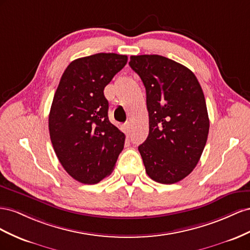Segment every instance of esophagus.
Returning <instances> with one entry per match:
<instances>
[{"mask_svg": "<svg viewBox=\"0 0 250 250\" xmlns=\"http://www.w3.org/2000/svg\"><path fill=\"white\" fill-rule=\"evenodd\" d=\"M131 126H132L131 123H126V124H125V131H126V133H130Z\"/></svg>", "mask_w": 250, "mask_h": 250, "instance_id": "1", "label": "esophagus"}]
</instances>
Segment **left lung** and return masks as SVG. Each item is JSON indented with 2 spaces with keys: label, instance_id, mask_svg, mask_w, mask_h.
I'll use <instances>...</instances> for the list:
<instances>
[{
  "label": "left lung",
  "instance_id": "8db88e82",
  "mask_svg": "<svg viewBox=\"0 0 250 250\" xmlns=\"http://www.w3.org/2000/svg\"><path fill=\"white\" fill-rule=\"evenodd\" d=\"M129 65L146 92L149 131L138 146L146 172L156 182L176 183L196 167L208 140L202 88L188 68L165 56L132 55Z\"/></svg>",
  "mask_w": 250,
  "mask_h": 250
}]
</instances>
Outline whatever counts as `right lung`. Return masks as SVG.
<instances>
[{"label":"right lung","instance_id":"obj_1","mask_svg":"<svg viewBox=\"0 0 250 250\" xmlns=\"http://www.w3.org/2000/svg\"><path fill=\"white\" fill-rule=\"evenodd\" d=\"M127 62L126 55L97 53L70 62L62 73L49 113L54 152L78 182L108 177L124 149L125 134L108 117L104 90Z\"/></svg>","mask_w":250,"mask_h":250}]
</instances>
